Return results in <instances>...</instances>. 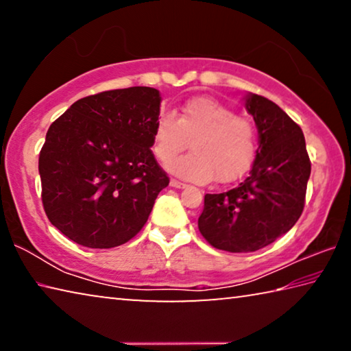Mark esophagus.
<instances>
[{"mask_svg": "<svg viewBox=\"0 0 351 351\" xmlns=\"http://www.w3.org/2000/svg\"><path fill=\"white\" fill-rule=\"evenodd\" d=\"M170 186L175 187V189H184V187L187 186V184L178 181V180H170Z\"/></svg>", "mask_w": 351, "mask_h": 351, "instance_id": "34e87169", "label": "esophagus"}]
</instances>
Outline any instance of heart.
I'll return each mask as SVG.
<instances>
[{
    "label": "heart",
    "instance_id": "b5f03b06",
    "mask_svg": "<svg viewBox=\"0 0 351 351\" xmlns=\"http://www.w3.org/2000/svg\"><path fill=\"white\" fill-rule=\"evenodd\" d=\"M192 140L193 153L171 158ZM153 152L159 161L171 162L165 167L176 176L195 182L217 178L229 182L241 176L255 154V130L246 119L209 97L192 99L182 106L176 119L161 114L154 127Z\"/></svg>",
    "mask_w": 351,
    "mask_h": 351
}]
</instances>
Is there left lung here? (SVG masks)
Wrapping results in <instances>:
<instances>
[{"instance_id":"left-lung-1","label":"left lung","mask_w":351,"mask_h":351,"mask_svg":"<svg viewBox=\"0 0 351 351\" xmlns=\"http://www.w3.org/2000/svg\"><path fill=\"white\" fill-rule=\"evenodd\" d=\"M258 148L247 178L232 190L207 193L199 232L213 247L254 252L274 243L300 218L311 162L300 127L269 99L246 93Z\"/></svg>"}]
</instances>
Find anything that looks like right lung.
<instances>
[{
  "instance_id": "right-lung-1",
  "label": "right lung",
  "mask_w": 351,
  "mask_h": 351,
  "mask_svg": "<svg viewBox=\"0 0 351 351\" xmlns=\"http://www.w3.org/2000/svg\"><path fill=\"white\" fill-rule=\"evenodd\" d=\"M161 100L148 86L99 93L47 130L41 199L49 221L77 245L110 249L132 240L169 186L150 150Z\"/></svg>"
}]
</instances>
